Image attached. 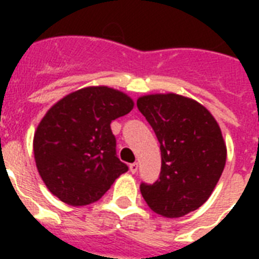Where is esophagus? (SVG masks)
I'll return each instance as SVG.
<instances>
[{"mask_svg":"<svg viewBox=\"0 0 259 259\" xmlns=\"http://www.w3.org/2000/svg\"><path fill=\"white\" fill-rule=\"evenodd\" d=\"M129 169H130V172H132V173L137 172V170H138V164H137V162H133V164H130Z\"/></svg>","mask_w":259,"mask_h":259,"instance_id":"34e87169","label":"esophagus"}]
</instances>
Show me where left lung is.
Wrapping results in <instances>:
<instances>
[{
    "mask_svg": "<svg viewBox=\"0 0 259 259\" xmlns=\"http://www.w3.org/2000/svg\"><path fill=\"white\" fill-rule=\"evenodd\" d=\"M137 107L161 150L160 177L140 185L142 197L161 217H184L208 200L225 169L227 149L221 127L204 106L179 94L144 95Z\"/></svg>",
    "mask_w": 259,
    "mask_h": 259,
    "instance_id": "obj_1",
    "label": "left lung"
}]
</instances>
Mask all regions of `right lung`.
I'll list each match as a JSON object with an SVG mask.
<instances>
[{
    "instance_id": "1",
    "label": "right lung",
    "mask_w": 259,
    "mask_h": 259,
    "mask_svg": "<svg viewBox=\"0 0 259 259\" xmlns=\"http://www.w3.org/2000/svg\"><path fill=\"white\" fill-rule=\"evenodd\" d=\"M133 99L107 86L84 87L51 107L33 137L37 170L50 192L79 207L99 200L127 165L115 153L110 123L130 113Z\"/></svg>"
}]
</instances>
